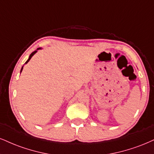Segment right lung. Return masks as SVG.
<instances>
[{"mask_svg": "<svg viewBox=\"0 0 154 154\" xmlns=\"http://www.w3.org/2000/svg\"><path fill=\"white\" fill-rule=\"evenodd\" d=\"M41 49H42V48H37V49H36V50H35V51H33V53H32V54H31V55H30V56H29V58H28V59L27 60H26V63H25V64L28 63V61H29V60H31V58H32V57H33V55H34V54H36V53H37V51H38V50H41ZM23 66H22L21 69H20V73H21V72H22V71H23Z\"/></svg>", "mask_w": 154, "mask_h": 154, "instance_id": "1", "label": "right lung"}]
</instances>
